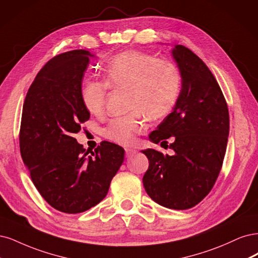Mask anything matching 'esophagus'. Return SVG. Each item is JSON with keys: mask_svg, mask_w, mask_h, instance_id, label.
<instances>
[{"mask_svg": "<svg viewBox=\"0 0 258 258\" xmlns=\"http://www.w3.org/2000/svg\"><path fill=\"white\" fill-rule=\"evenodd\" d=\"M136 150L135 149H133V148H126L125 149V153H126V156L127 157H130V156H133L134 154H136Z\"/></svg>", "mask_w": 258, "mask_h": 258, "instance_id": "obj_1", "label": "esophagus"}]
</instances>
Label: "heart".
<instances>
[{"mask_svg":"<svg viewBox=\"0 0 258 258\" xmlns=\"http://www.w3.org/2000/svg\"><path fill=\"white\" fill-rule=\"evenodd\" d=\"M104 84L87 81L81 89V101L92 114L105 106L106 87L127 91L126 115L110 120L103 134L119 145L128 146L146 130V118L157 120L167 115L176 105L181 89V75L172 62L140 50L114 55L104 66Z\"/></svg>","mask_w":258,"mask_h":258,"instance_id":"1","label":"heart"}]
</instances>
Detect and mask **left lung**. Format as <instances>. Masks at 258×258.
<instances>
[{
	"instance_id": "left-lung-1",
	"label": "left lung",
	"mask_w": 258,
	"mask_h": 258,
	"mask_svg": "<svg viewBox=\"0 0 258 258\" xmlns=\"http://www.w3.org/2000/svg\"><path fill=\"white\" fill-rule=\"evenodd\" d=\"M181 75V91L172 112L153 131L152 143L167 145L173 155L147 149L149 160L143 178L147 194L174 210L193 208L209 194L222 168L229 134L225 98L214 76L188 48L171 50ZM168 147V146H167ZM165 148V147H164Z\"/></svg>"
}]
</instances>
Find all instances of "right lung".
<instances>
[{"label":"right lung","instance_id":"add662e5","mask_svg":"<svg viewBox=\"0 0 258 258\" xmlns=\"http://www.w3.org/2000/svg\"><path fill=\"white\" fill-rule=\"evenodd\" d=\"M94 56L73 50L39 71L24 99L20 152L45 201L64 213H80L101 203L124 161V149L102 141L86 150L74 138L90 118L81 101L85 72Z\"/></svg>","mask_w":258,"mask_h":258}]
</instances>
